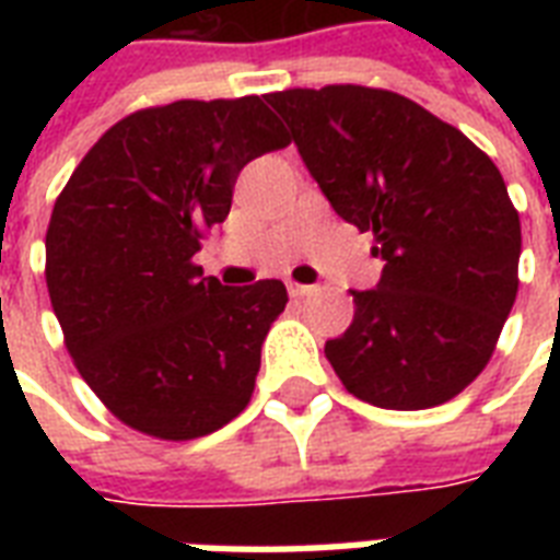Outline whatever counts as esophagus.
<instances>
[{
    "label": "esophagus",
    "instance_id": "34e87169",
    "mask_svg": "<svg viewBox=\"0 0 560 560\" xmlns=\"http://www.w3.org/2000/svg\"><path fill=\"white\" fill-rule=\"evenodd\" d=\"M288 290L293 299H302V296H311L314 293V284H299V281H288Z\"/></svg>",
    "mask_w": 560,
    "mask_h": 560
}]
</instances>
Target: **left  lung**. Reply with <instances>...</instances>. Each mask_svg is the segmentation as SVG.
<instances>
[{
	"label": "left lung",
	"mask_w": 560,
	"mask_h": 560,
	"mask_svg": "<svg viewBox=\"0 0 560 560\" xmlns=\"http://www.w3.org/2000/svg\"><path fill=\"white\" fill-rule=\"evenodd\" d=\"M346 223L372 232L374 290L325 358L354 398L427 409L494 354L517 296L521 214L468 136L398 92L358 83L267 95Z\"/></svg>",
	"instance_id": "obj_1"
}]
</instances>
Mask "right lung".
Returning a JSON list of instances; mask_svg holds the SVG:
<instances>
[{
  "instance_id": "obj_1",
  "label": "right lung",
  "mask_w": 560,
  "mask_h": 560,
  "mask_svg": "<svg viewBox=\"0 0 560 560\" xmlns=\"http://www.w3.org/2000/svg\"><path fill=\"white\" fill-rule=\"evenodd\" d=\"M288 144L258 95L174 101L109 127L57 197L48 296L74 366L121 424L188 442L253 398L288 290L223 288L194 253L226 220L246 162Z\"/></svg>"
}]
</instances>
